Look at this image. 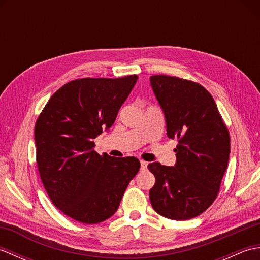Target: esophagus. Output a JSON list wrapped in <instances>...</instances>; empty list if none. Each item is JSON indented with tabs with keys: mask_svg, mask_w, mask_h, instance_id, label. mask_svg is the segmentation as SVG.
Returning a JSON list of instances; mask_svg holds the SVG:
<instances>
[{
	"mask_svg": "<svg viewBox=\"0 0 260 260\" xmlns=\"http://www.w3.org/2000/svg\"><path fill=\"white\" fill-rule=\"evenodd\" d=\"M147 168V162L141 159V170H145Z\"/></svg>",
	"mask_w": 260,
	"mask_h": 260,
	"instance_id": "34e87169",
	"label": "esophagus"
}]
</instances>
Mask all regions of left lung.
I'll return each instance as SVG.
<instances>
[{"label": "left lung", "mask_w": 260, "mask_h": 260, "mask_svg": "<svg viewBox=\"0 0 260 260\" xmlns=\"http://www.w3.org/2000/svg\"><path fill=\"white\" fill-rule=\"evenodd\" d=\"M169 139L178 140L174 167L153 162L150 190L153 209L165 218L187 220L211 206L228 167L230 136L210 92L190 80L152 76Z\"/></svg>", "instance_id": "obj_1"}]
</instances>
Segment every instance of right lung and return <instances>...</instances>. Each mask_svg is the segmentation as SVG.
I'll return each mask as SVG.
<instances>
[{
    "label": "right lung",
    "instance_id": "1",
    "mask_svg": "<svg viewBox=\"0 0 260 260\" xmlns=\"http://www.w3.org/2000/svg\"><path fill=\"white\" fill-rule=\"evenodd\" d=\"M139 77L82 78L63 85L35 127L37 163L43 186L60 211L93 224L117 211L140 170L136 157L93 151V139L109 129Z\"/></svg>",
    "mask_w": 260,
    "mask_h": 260
}]
</instances>
